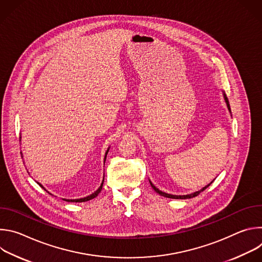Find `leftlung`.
Wrapping results in <instances>:
<instances>
[{
    "mask_svg": "<svg viewBox=\"0 0 262 262\" xmlns=\"http://www.w3.org/2000/svg\"><path fill=\"white\" fill-rule=\"evenodd\" d=\"M224 97H225V101H226V103H227V106H228L229 112H231V110H230V104H229V101H228V98L226 97V95H225V94H224ZM210 183H211V182H210ZM210 183H209V184H207L206 186H204V188H203L202 190H200V191H198V192H195V193H193V194H190V195H183V196H176V195H170V194H167V193H164V192L160 191L159 189H157V188H156V186L152 184V182L150 181V184H151V186H152V189H154L158 194H160L161 196H164V197H166V198H172V199H190V198L196 197V196H198L201 192H203L205 189H207L208 186L210 185Z\"/></svg>",
    "mask_w": 262,
    "mask_h": 262,
    "instance_id": "1",
    "label": "left lung"
}]
</instances>
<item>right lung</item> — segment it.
<instances>
[{"mask_svg": "<svg viewBox=\"0 0 262 262\" xmlns=\"http://www.w3.org/2000/svg\"><path fill=\"white\" fill-rule=\"evenodd\" d=\"M107 152H108V149L106 150V152H105V157H104V162H105V158H106V155H107ZM103 179H104V177H103ZM38 183V182H37ZM41 188H43V186L40 184V183H38ZM102 184H103V180H102V182H101V184H100V186L98 188V190L97 191H95L93 194H91L90 196H88V197H85V198H81V199H73V200H69V199H63V200H65V201H67V202H86V201H89V200H91V199H93V198H95L99 193H100V191H101V189H102ZM45 189V188H43Z\"/></svg>", "mask_w": 262, "mask_h": 262, "instance_id": "1", "label": "right lung"}]
</instances>
